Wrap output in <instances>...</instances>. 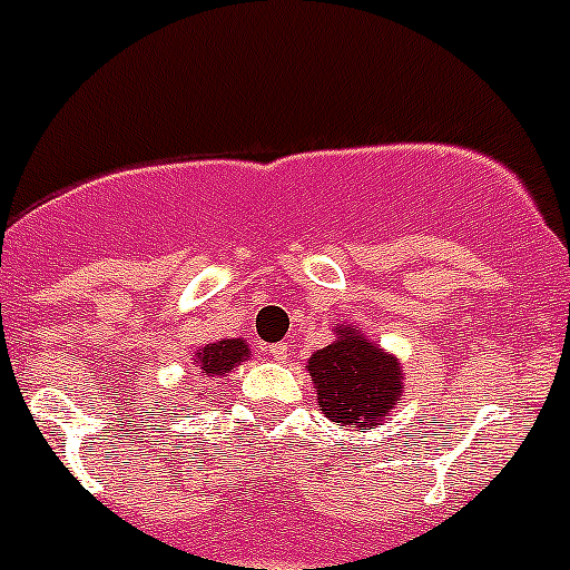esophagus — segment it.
<instances>
[{"instance_id": "esophagus-1", "label": "esophagus", "mask_w": 570, "mask_h": 570, "mask_svg": "<svg viewBox=\"0 0 570 570\" xmlns=\"http://www.w3.org/2000/svg\"><path fill=\"white\" fill-rule=\"evenodd\" d=\"M269 356H273L275 362H286V358H289V345H286V342H275V345H269Z\"/></svg>"}]
</instances>
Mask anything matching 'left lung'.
<instances>
[{"label":"left lung","instance_id":"8db88e82","mask_svg":"<svg viewBox=\"0 0 570 570\" xmlns=\"http://www.w3.org/2000/svg\"><path fill=\"white\" fill-rule=\"evenodd\" d=\"M334 334L336 340L306 362L317 406L325 417L353 432L381 425L406 390L401 362L356 325L336 323Z\"/></svg>","mask_w":570,"mask_h":570}]
</instances>
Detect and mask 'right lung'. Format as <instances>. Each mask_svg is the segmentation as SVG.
I'll list each match as a JSON object with an SVG mask.
<instances>
[{"label": "right lung", "instance_id": "1", "mask_svg": "<svg viewBox=\"0 0 570 570\" xmlns=\"http://www.w3.org/2000/svg\"><path fill=\"white\" fill-rule=\"evenodd\" d=\"M253 351L247 345L245 336H225V340L208 342L200 351L195 353L191 364H195L197 375H203V381L223 379V375L234 373V367H239L245 358H250Z\"/></svg>", "mask_w": 570, "mask_h": 570}]
</instances>
